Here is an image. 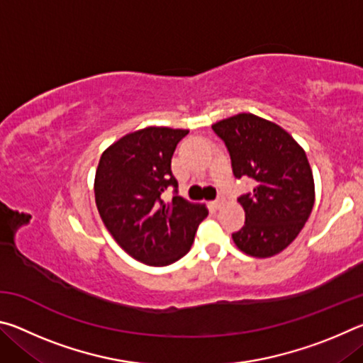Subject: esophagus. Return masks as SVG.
I'll return each mask as SVG.
<instances>
[{
    "instance_id": "1",
    "label": "esophagus",
    "mask_w": 363,
    "mask_h": 363,
    "mask_svg": "<svg viewBox=\"0 0 363 363\" xmlns=\"http://www.w3.org/2000/svg\"><path fill=\"white\" fill-rule=\"evenodd\" d=\"M223 199H218V200H214L213 201V203H211V206L214 208V210H219V208H220V205H223Z\"/></svg>"
}]
</instances>
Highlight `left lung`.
I'll return each instance as SVG.
<instances>
[{"mask_svg": "<svg viewBox=\"0 0 363 363\" xmlns=\"http://www.w3.org/2000/svg\"><path fill=\"white\" fill-rule=\"evenodd\" d=\"M229 150L237 179L251 177L253 192L238 196L245 225L232 233L238 250L255 257L284 251L309 219L315 189L306 152L284 128L253 113L211 126Z\"/></svg>", "mask_w": 363, "mask_h": 363, "instance_id": "8db88e82", "label": "left lung"}]
</instances>
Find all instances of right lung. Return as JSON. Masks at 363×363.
I'll return each mask as SVG.
<instances>
[{"label": "right lung", "mask_w": 363, "mask_h": 363, "mask_svg": "<svg viewBox=\"0 0 363 363\" xmlns=\"http://www.w3.org/2000/svg\"><path fill=\"white\" fill-rule=\"evenodd\" d=\"M187 130L149 126L116 140L102 153L96 171V205L116 243L149 266H168L192 247L205 205L177 195L171 158ZM175 190L168 204L161 195Z\"/></svg>", "instance_id": "obj_1"}]
</instances>
